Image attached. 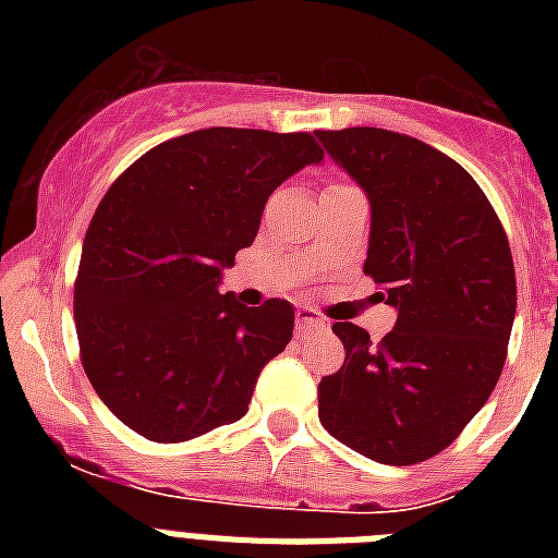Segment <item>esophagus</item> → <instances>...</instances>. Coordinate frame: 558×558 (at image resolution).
<instances>
[{
	"instance_id": "obj_1",
	"label": "esophagus",
	"mask_w": 558,
	"mask_h": 558,
	"mask_svg": "<svg viewBox=\"0 0 558 558\" xmlns=\"http://www.w3.org/2000/svg\"><path fill=\"white\" fill-rule=\"evenodd\" d=\"M318 327H324V322L318 315H313L310 310H299V315H295V335H299V338H304V335H310Z\"/></svg>"
}]
</instances>
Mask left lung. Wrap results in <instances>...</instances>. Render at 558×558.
I'll list each match as a JSON object with an SVG mask.
<instances>
[{
    "label": "left lung",
    "instance_id": "1",
    "mask_svg": "<svg viewBox=\"0 0 558 558\" xmlns=\"http://www.w3.org/2000/svg\"><path fill=\"white\" fill-rule=\"evenodd\" d=\"M372 206L366 270L397 324L335 322L347 360L318 383L324 430L391 466L450 447L500 379L517 313L509 236L470 172L383 128L315 131Z\"/></svg>",
    "mask_w": 558,
    "mask_h": 558
}]
</instances>
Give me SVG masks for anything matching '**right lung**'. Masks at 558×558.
<instances>
[{
	"instance_id": "add662e5",
	"label": "right lung",
	"mask_w": 558,
	"mask_h": 558,
	"mask_svg": "<svg viewBox=\"0 0 558 558\" xmlns=\"http://www.w3.org/2000/svg\"><path fill=\"white\" fill-rule=\"evenodd\" d=\"M324 150L313 133L204 128L161 142L108 186L83 240L75 327L88 383L122 425L190 441L248 411L293 338V307L218 293L270 192Z\"/></svg>"
}]
</instances>
